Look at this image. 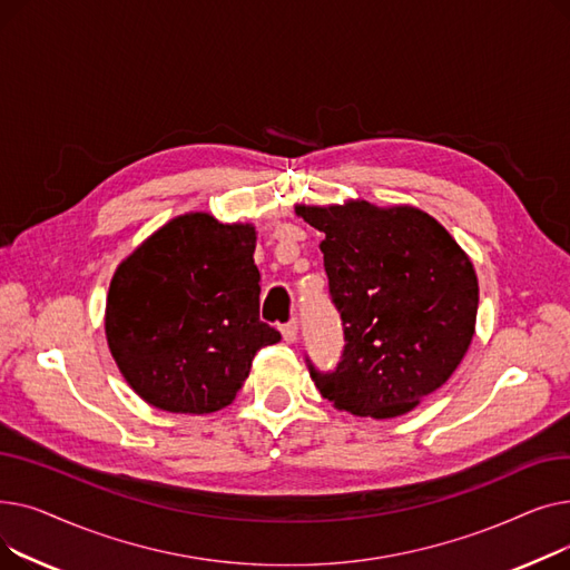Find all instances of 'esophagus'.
<instances>
[{"mask_svg": "<svg viewBox=\"0 0 570 570\" xmlns=\"http://www.w3.org/2000/svg\"><path fill=\"white\" fill-rule=\"evenodd\" d=\"M297 333H301V327H297V318H291L286 325H282V337L284 342L293 344L297 340Z\"/></svg>", "mask_w": 570, "mask_h": 570, "instance_id": "esophagus-1", "label": "esophagus"}]
</instances>
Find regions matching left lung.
<instances>
[{"label": "left lung", "mask_w": 570, "mask_h": 570, "mask_svg": "<svg viewBox=\"0 0 570 570\" xmlns=\"http://www.w3.org/2000/svg\"><path fill=\"white\" fill-rule=\"evenodd\" d=\"M318 228L331 297L344 325L333 372L309 374L353 415L395 417L441 387L473 340L478 279L436 219L411 205H295Z\"/></svg>", "instance_id": "left-lung-1"}]
</instances>
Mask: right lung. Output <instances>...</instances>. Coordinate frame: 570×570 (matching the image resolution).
<instances>
[{"label":"right lung","mask_w":570,"mask_h":570,"mask_svg":"<svg viewBox=\"0 0 570 570\" xmlns=\"http://www.w3.org/2000/svg\"><path fill=\"white\" fill-rule=\"evenodd\" d=\"M252 224L207 213L170 219L117 265L106 337L134 391L161 411L228 406L258 348L282 335L258 318Z\"/></svg>","instance_id":"1"}]
</instances>
